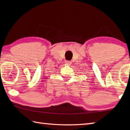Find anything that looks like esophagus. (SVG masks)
<instances>
[{
    "label": "esophagus",
    "mask_w": 130,
    "mask_h": 130,
    "mask_svg": "<svg viewBox=\"0 0 130 130\" xmlns=\"http://www.w3.org/2000/svg\"><path fill=\"white\" fill-rule=\"evenodd\" d=\"M66 63H67V65H69V66H70L72 64V62H71V61H66Z\"/></svg>",
    "instance_id": "esophagus-1"
}]
</instances>
